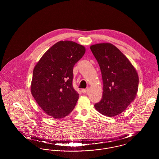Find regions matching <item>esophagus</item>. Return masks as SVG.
I'll return each mask as SVG.
<instances>
[{"mask_svg": "<svg viewBox=\"0 0 159 159\" xmlns=\"http://www.w3.org/2000/svg\"><path fill=\"white\" fill-rule=\"evenodd\" d=\"M88 90H89V89L88 88H87V89H83L82 90H81V91H82V92L83 93H86L88 91Z\"/></svg>", "mask_w": 159, "mask_h": 159, "instance_id": "esophagus-1", "label": "esophagus"}]
</instances>
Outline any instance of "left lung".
Returning a JSON list of instances; mask_svg holds the SVG:
<instances>
[{
    "instance_id": "obj_1",
    "label": "left lung",
    "mask_w": 159,
    "mask_h": 159,
    "mask_svg": "<svg viewBox=\"0 0 159 159\" xmlns=\"http://www.w3.org/2000/svg\"><path fill=\"white\" fill-rule=\"evenodd\" d=\"M91 51L100 66L103 84V97L95 109L109 117L122 113L136 97L139 78L135 68L115 46L99 43Z\"/></svg>"
}]
</instances>
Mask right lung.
Segmentation results:
<instances>
[{
    "label": "right lung",
    "mask_w": 159,
    "mask_h": 159,
    "mask_svg": "<svg viewBox=\"0 0 159 159\" xmlns=\"http://www.w3.org/2000/svg\"><path fill=\"white\" fill-rule=\"evenodd\" d=\"M85 51L83 46L75 42L60 41L51 46L35 66L31 93L51 117L63 118L74 109L79 94L73 87V69Z\"/></svg>",
    "instance_id": "obj_1"
}]
</instances>
